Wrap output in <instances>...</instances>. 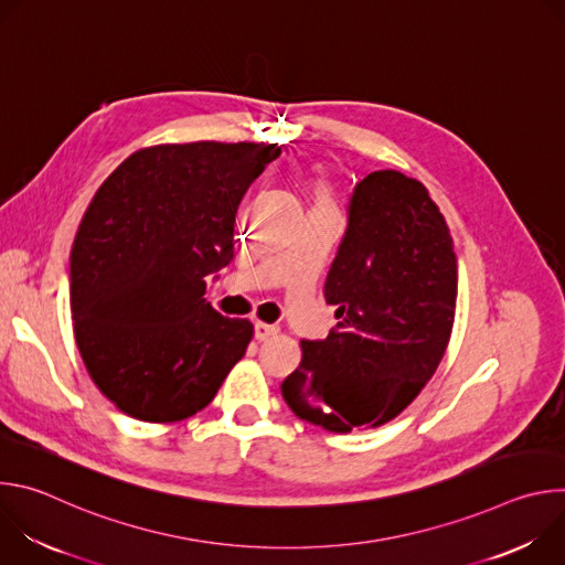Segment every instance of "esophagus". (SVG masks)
<instances>
[{"instance_id":"1","label":"esophagus","mask_w":565,"mask_h":565,"mask_svg":"<svg viewBox=\"0 0 565 565\" xmlns=\"http://www.w3.org/2000/svg\"><path fill=\"white\" fill-rule=\"evenodd\" d=\"M277 333H279V329L273 327V324H264V321H257V324H255V338H257L259 342L270 340V338L277 335Z\"/></svg>"}]
</instances>
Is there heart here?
<instances>
[{
  "label": "heart",
  "instance_id": "heart-1",
  "mask_svg": "<svg viewBox=\"0 0 565 565\" xmlns=\"http://www.w3.org/2000/svg\"><path fill=\"white\" fill-rule=\"evenodd\" d=\"M310 194H312L315 207H335V203H338L335 188L331 185V181L324 174H315L312 177Z\"/></svg>",
  "mask_w": 565,
  "mask_h": 565
}]
</instances>
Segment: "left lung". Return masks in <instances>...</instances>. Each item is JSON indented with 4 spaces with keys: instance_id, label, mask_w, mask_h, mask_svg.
<instances>
[{
    "instance_id": "obj_1",
    "label": "left lung",
    "mask_w": 565,
    "mask_h": 565,
    "mask_svg": "<svg viewBox=\"0 0 565 565\" xmlns=\"http://www.w3.org/2000/svg\"><path fill=\"white\" fill-rule=\"evenodd\" d=\"M454 238L427 188L395 170L353 192L349 227L324 284L338 324L301 342L281 382L292 414L333 434L373 429L405 412L436 373L454 329Z\"/></svg>"
}]
</instances>
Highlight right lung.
Returning a JSON list of instances; mask_svg holds the SVG:
<instances>
[{
	"mask_svg": "<svg viewBox=\"0 0 565 565\" xmlns=\"http://www.w3.org/2000/svg\"><path fill=\"white\" fill-rule=\"evenodd\" d=\"M277 142H168L134 151L79 221L71 317L114 405L145 423L192 418L246 355L253 321L216 312L205 277L234 257V225Z\"/></svg>",
	"mask_w": 565,
	"mask_h": 565,
	"instance_id": "right-lung-1",
	"label": "right lung"
}]
</instances>
